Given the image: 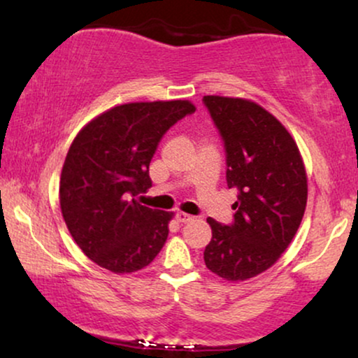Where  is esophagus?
I'll use <instances>...</instances> for the list:
<instances>
[{
    "instance_id": "obj_1",
    "label": "esophagus",
    "mask_w": 358,
    "mask_h": 358,
    "mask_svg": "<svg viewBox=\"0 0 358 358\" xmlns=\"http://www.w3.org/2000/svg\"><path fill=\"white\" fill-rule=\"evenodd\" d=\"M176 220H178L179 223H187V222H190V220H192V215H187L184 212H178V213H176Z\"/></svg>"
}]
</instances>
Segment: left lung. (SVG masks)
<instances>
[{
  "label": "left lung",
  "mask_w": 358,
  "mask_h": 358,
  "mask_svg": "<svg viewBox=\"0 0 358 358\" xmlns=\"http://www.w3.org/2000/svg\"><path fill=\"white\" fill-rule=\"evenodd\" d=\"M227 155V184L238 190L233 222L207 218L210 271L246 280L267 271L288 248L306 208L308 184L300 151L285 127L246 99L203 96Z\"/></svg>",
  "instance_id": "obj_1"
}]
</instances>
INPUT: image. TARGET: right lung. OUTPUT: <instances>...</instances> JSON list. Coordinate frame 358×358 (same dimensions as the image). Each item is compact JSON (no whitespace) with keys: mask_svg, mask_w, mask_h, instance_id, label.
Listing matches in <instances>:
<instances>
[{"mask_svg":"<svg viewBox=\"0 0 358 358\" xmlns=\"http://www.w3.org/2000/svg\"><path fill=\"white\" fill-rule=\"evenodd\" d=\"M195 112L189 101L131 102L91 120L68 150L60 179L63 218L97 266L130 273L148 266L168 238L173 213L140 203L161 138Z\"/></svg>","mask_w":358,"mask_h":358,"instance_id":"1","label":"right lung"}]
</instances>
